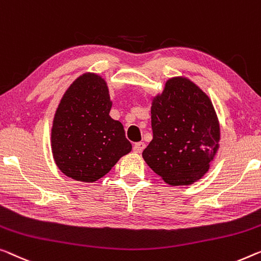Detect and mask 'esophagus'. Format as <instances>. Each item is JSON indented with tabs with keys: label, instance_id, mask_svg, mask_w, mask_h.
I'll use <instances>...</instances> for the list:
<instances>
[{
	"label": "esophagus",
	"instance_id": "obj_1",
	"mask_svg": "<svg viewBox=\"0 0 261 261\" xmlns=\"http://www.w3.org/2000/svg\"><path fill=\"white\" fill-rule=\"evenodd\" d=\"M144 149H145V143H144V142L136 143L134 145V151H135V152H137V153H141Z\"/></svg>",
	"mask_w": 261,
	"mask_h": 261
}]
</instances>
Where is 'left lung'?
Instances as JSON below:
<instances>
[{
  "instance_id": "left-lung-1",
  "label": "left lung",
  "mask_w": 261,
  "mask_h": 261,
  "mask_svg": "<svg viewBox=\"0 0 261 261\" xmlns=\"http://www.w3.org/2000/svg\"><path fill=\"white\" fill-rule=\"evenodd\" d=\"M151 126L153 138L142 153L150 169L171 186L201 179L220 141L219 119L210 97L188 77H172L152 97Z\"/></svg>"
}]
</instances>
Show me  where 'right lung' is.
<instances>
[{"label":"right lung","mask_w":261,"mask_h":261,"mask_svg":"<svg viewBox=\"0 0 261 261\" xmlns=\"http://www.w3.org/2000/svg\"><path fill=\"white\" fill-rule=\"evenodd\" d=\"M112 100L106 80L85 72L65 90L54 115L51 152L65 176L93 182L132 149L124 126L110 117Z\"/></svg>","instance_id":"add662e5"}]
</instances>
